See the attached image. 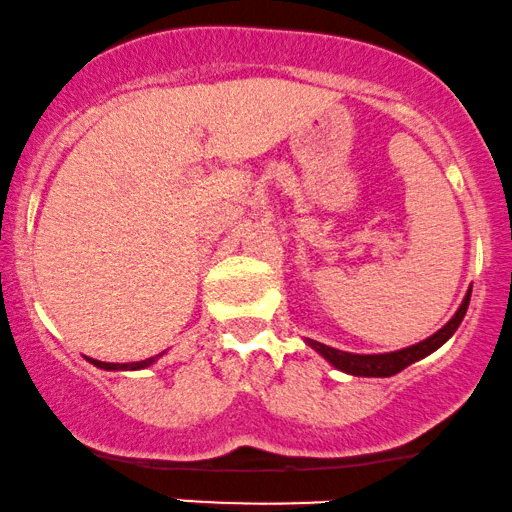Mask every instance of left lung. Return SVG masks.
<instances>
[{
	"mask_svg": "<svg viewBox=\"0 0 512 512\" xmlns=\"http://www.w3.org/2000/svg\"><path fill=\"white\" fill-rule=\"evenodd\" d=\"M470 297H472V287L467 290L465 299H462L460 309L455 311V316L450 318V321L443 326L441 330H436L431 338H426L422 342H417V345L412 347H405V350H398V352H388V354H352V352H342V350H335V347H328L323 345V342H316V340H306L309 342L314 350L321 354V357H326L330 364L335 366V369L345 371V374H352V376H374V378H386V376H395L400 374L402 369H407V366L419 362V359L429 357L431 352H436L438 347L443 345V342L450 340V335L458 330V326L462 323V318L467 314V306H470Z\"/></svg>",
	"mask_w": 512,
	"mask_h": 512,
	"instance_id": "obj_1",
	"label": "left lung"
}]
</instances>
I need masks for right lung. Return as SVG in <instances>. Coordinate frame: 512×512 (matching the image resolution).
<instances>
[{
  "instance_id": "1",
  "label": "right lung",
  "mask_w": 512,
  "mask_h": 512,
  "mask_svg": "<svg viewBox=\"0 0 512 512\" xmlns=\"http://www.w3.org/2000/svg\"><path fill=\"white\" fill-rule=\"evenodd\" d=\"M158 357H160V354H158ZM158 357L143 359V362H129V364H107V362H98V359H90V364L100 366V369H105V371H126V369L136 371V369H146V366L153 364Z\"/></svg>"
}]
</instances>
